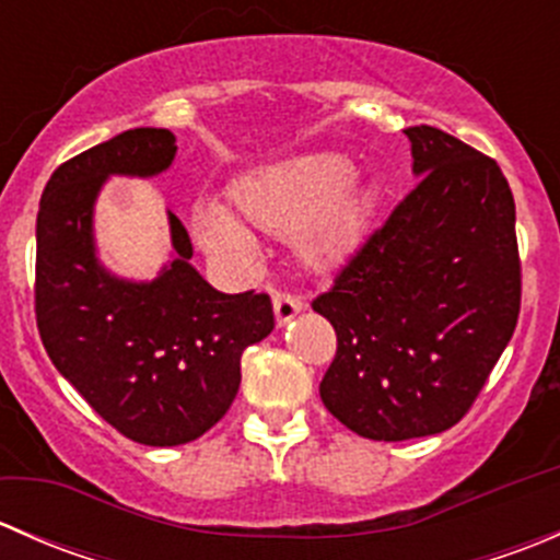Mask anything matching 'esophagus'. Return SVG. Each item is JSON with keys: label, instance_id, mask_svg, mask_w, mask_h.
<instances>
[{"label": "esophagus", "instance_id": "34e87169", "mask_svg": "<svg viewBox=\"0 0 560 560\" xmlns=\"http://www.w3.org/2000/svg\"><path fill=\"white\" fill-rule=\"evenodd\" d=\"M306 308V303L295 295H287V292H276L273 295V314H276V325L284 327L287 322L295 319L298 314Z\"/></svg>", "mask_w": 560, "mask_h": 560}]
</instances>
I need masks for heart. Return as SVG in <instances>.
Here are the masks:
<instances>
[{
	"label": "heart",
	"instance_id": "b5f03b06",
	"mask_svg": "<svg viewBox=\"0 0 560 560\" xmlns=\"http://www.w3.org/2000/svg\"><path fill=\"white\" fill-rule=\"evenodd\" d=\"M235 206L270 235H290L308 265H330L354 252L376 208V186L354 178V162L336 151H312L270 162L233 189ZM202 248L228 259L254 254V238L233 211L206 200L195 211Z\"/></svg>",
	"mask_w": 560,
	"mask_h": 560
}]
</instances>
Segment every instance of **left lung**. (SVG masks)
Listing matches in <instances>:
<instances>
[{
  "instance_id": "8db88e82",
  "label": "left lung",
  "mask_w": 560,
  "mask_h": 560,
  "mask_svg": "<svg viewBox=\"0 0 560 560\" xmlns=\"http://www.w3.org/2000/svg\"><path fill=\"white\" fill-rule=\"evenodd\" d=\"M406 138L420 180L312 303L338 336L322 404L374 442L453 428L521 314L515 200L501 167L436 127Z\"/></svg>"
}]
</instances>
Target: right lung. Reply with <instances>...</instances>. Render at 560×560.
<instances>
[{
  "label": "right lung",
  "instance_id": "add662e5",
  "mask_svg": "<svg viewBox=\"0 0 560 560\" xmlns=\"http://www.w3.org/2000/svg\"><path fill=\"white\" fill-rule=\"evenodd\" d=\"M175 151L171 129H127L50 175L37 213L45 352L105 422L149 447L195 442L217 425L238 395L241 354L273 330L268 295H224L197 273L173 211V252L156 279H124L100 259L94 206L105 180L154 178Z\"/></svg>",
  "mask_w": 560,
  "mask_h": 560
}]
</instances>
